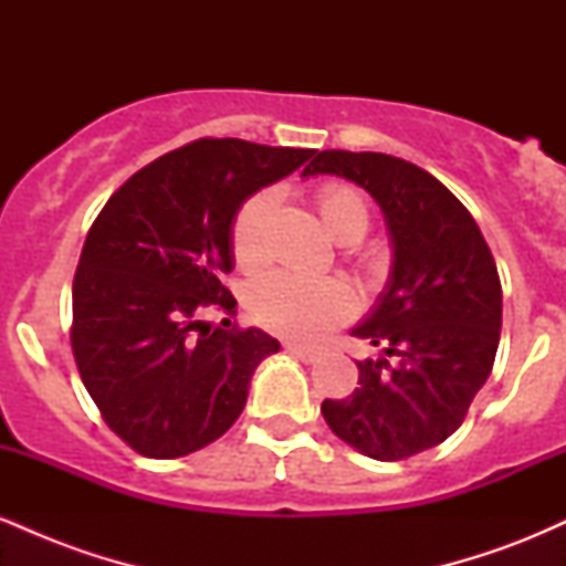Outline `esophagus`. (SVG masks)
<instances>
[{
    "label": "esophagus",
    "instance_id": "34e87169",
    "mask_svg": "<svg viewBox=\"0 0 566 566\" xmlns=\"http://www.w3.org/2000/svg\"><path fill=\"white\" fill-rule=\"evenodd\" d=\"M284 350L292 356H297V359L305 361V365H314L316 359H319V354H316L314 348H305V346H297V343H284Z\"/></svg>",
    "mask_w": 566,
    "mask_h": 566
}]
</instances>
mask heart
Listing matches in <instances>:
<instances>
[{
	"label": "heart",
	"instance_id": "b5f03b06",
	"mask_svg": "<svg viewBox=\"0 0 566 566\" xmlns=\"http://www.w3.org/2000/svg\"><path fill=\"white\" fill-rule=\"evenodd\" d=\"M271 188L250 193L231 220V252L239 269L255 271L269 258L265 229L274 212ZM324 226L340 242H359L369 229V207L356 188L329 184L319 191ZM247 305L263 327L292 340H316L354 314V292L343 279L303 276L292 271H269L247 292Z\"/></svg>",
	"mask_w": 566,
	"mask_h": 566
}]
</instances>
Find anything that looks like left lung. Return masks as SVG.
Wrapping results in <instances>:
<instances>
[{"label": "left lung", "instance_id": "left-lung-1", "mask_svg": "<svg viewBox=\"0 0 566 566\" xmlns=\"http://www.w3.org/2000/svg\"><path fill=\"white\" fill-rule=\"evenodd\" d=\"M303 175H337L380 205L394 247L386 292L350 335L382 350L356 361L359 388L324 399L335 437L375 460H405L458 431L495 365L503 290L460 199L431 172L375 151H319Z\"/></svg>", "mask_w": 566, "mask_h": 566}]
</instances>
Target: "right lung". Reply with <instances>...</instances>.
Masks as SVG:
<instances>
[{
    "label": "right lung",
    "mask_w": 566,
    "mask_h": 566,
    "mask_svg": "<svg viewBox=\"0 0 566 566\" xmlns=\"http://www.w3.org/2000/svg\"><path fill=\"white\" fill-rule=\"evenodd\" d=\"M314 154L199 138L135 172L95 218L74 276L71 348L106 426L135 452L184 458L242 415L279 340L210 327L201 311L237 308L220 279L233 269L239 205Z\"/></svg>",
    "instance_id": "right-lung-1"
}]
</instances>
